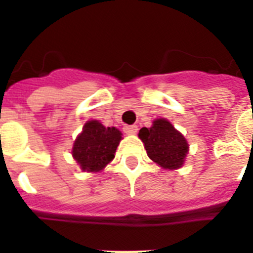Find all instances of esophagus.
<instances>
[{"label":"esophagus","instance_id":"esophagus-1","mask_svg":"<svg viewBox=\"0 0 253 253\" xmlns=\"http://www.w3.org/2000/svg\"><path fill=\"white\" fill-rule=\"evenodd\" d=\"M137 131H138L137 125H126V126H124V133L129 134V135H133V134H135Z\"/></svg>","mask_w":253,"mask_h":253}]
</instances>
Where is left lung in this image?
Here are the masks:
<instances>
[{
    "label": "left lung",
    "mask_w": 253,
    "mask_h": 253,
    "mask_svg": "<svg viewBox=\"0 0 253 253\" xmlns=\"http://www.w3.org/2000/svg\"><path fill=\"white\" fill-rule=\"evenodd\" d=\"M139 138L148 157L167 169H180L189 152L185 137L167 119H156L151 128H142Z\"/></svg>",
    "instance_id": "obj_1"
}]
</instances>
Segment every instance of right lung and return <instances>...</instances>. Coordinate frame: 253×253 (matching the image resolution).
Here are the masks:
<instances>
[{
  "instance_id": "obj_1",
  "label": "right lung",
  "mask_w": 253,
  "mask_h": 253,
  "mask_svg": "<svg viewBox=\"0 0 253 253\" xmlns=\"http://www.w3.org/2000/svg\"><path fill=\"white\" fill-rule=\"evenodd\" d=\"M120 140L119 129L105 128L97 120H90L73 143L72 156L84 171L99 172L114 160Z\"/></svg>"
}]
</instances>
